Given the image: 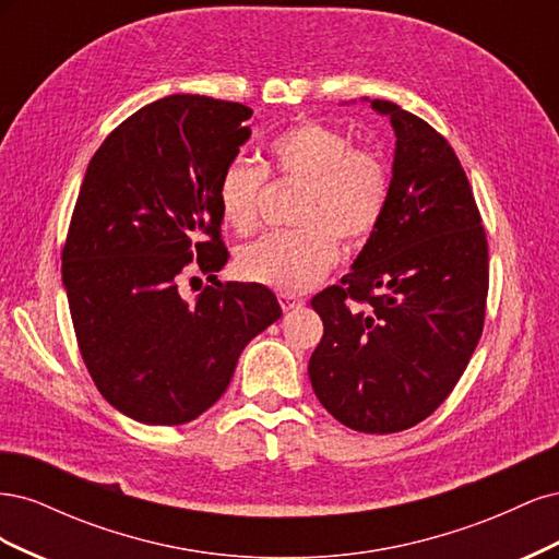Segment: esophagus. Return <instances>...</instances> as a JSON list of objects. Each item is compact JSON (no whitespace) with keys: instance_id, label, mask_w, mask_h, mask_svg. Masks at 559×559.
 I'll return each mask as SVG.
<instances>
[{"instance_id":"34e87169","label":"esophagus","mask_w":559,"mask_h":559,"mask_svg":"<svg viewBox=\"0 0 559 559\" xmlns=\"http://www.w3.org/2000/svg\"><path fill=\"white\" fill-rule=\"evenodd\" d=\"M277 300H280L282 310H294V308L302 306V298H298L294 294H277Z\"/></svg>"}]
</instances>
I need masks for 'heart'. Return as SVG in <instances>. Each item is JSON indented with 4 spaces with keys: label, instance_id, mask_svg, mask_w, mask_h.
I'll use <instances>...</instances> for the list:
<instances>
[{
    "label": "heart",
    "instance_id": "1",
    "mask_svg": "<svg viewBox=\"0 0 559 559\" xmlns=\"http://www.w3.org/2000/svg\"><path fill=\"white\" fill-rule=\"evenodd\" d=\"M267 170L247 160L224 167L216 186L224 224L247 235L259 226L267 175L277 183L300 186L294 230L270 233L240 249V277L298 294L324 277L341 253L373 238L389 202V167L378 151L354 146L343 130L306 118L267 146Z\"/></svg>",
    "mask_w": 559,
    "mask_h": 559
}]
</instances>
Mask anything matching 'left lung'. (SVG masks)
<instances>
[{
    "label": "left lung",
    "instance_id": "obj_1",
    "mask_svg": "<svg viewBox=\"0 0 559 559\" xmlns=\"http://www.w3.org/2000/svg\"><path fill=\"white\" fill-rule=\"evenodd\" d=\"M370 105L396 132L389 202L352 273L312 298L324 335L308 373L345 427L396 433L427 419L466 370L485 326L489 259L450 142L389 99Z\"/></svg>",
    "mask_w": 559,
    "mask_h": 559
}]
</instances>
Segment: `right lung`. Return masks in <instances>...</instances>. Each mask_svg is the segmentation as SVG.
Masks as SVG:
<instances>
[{
  "label": "right lung",
  "mask_w": 559,
  "mask_h": 559,
  "mask_svg": "<svg viewBox=\"0 0 559 559\" xmlns=\"http://www.w3.org/2000/svg\"><path fill=\"white\" fill-rule=\"evenodd\" d=\"M249 118L240 103L163 97L114 128L83 177L62 247L76 343L99 394L144 425L205 413L282 317L263 284L216 282L230 257L216 186ZM193 269L215 284L186 301L178 282Z\"/></svg>",
  "instance_id": "1"
}]
</instances>
